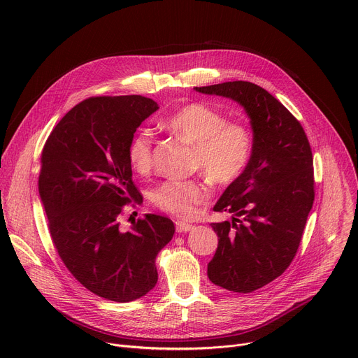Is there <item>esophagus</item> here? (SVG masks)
Returning <instances> with one entry per match:
<instances>
[{"label":"esophagus","instance_id":"obj_1","mask_svg":"<svg viewBox=\"0 0 358 358\" xmlns=\"http://www.w3.org/2000/svg\"><path fill=\"white\" fill-rule=\"evenodd\" d=\"M194 227L191 225V224H188V222H184V221H176V229H177V232H188V231H191Z\"/></svg>","mask_w":358,"mask_h":358}]
</instances>
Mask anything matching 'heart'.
Here are the masks:
<instances>
[{
	"instance_id": "1",
	"label": "heart",
	"mask_w": 358,
	"mask_h": 358,
	"mask_svg": "<svg viewBox=\"0 0 358 358\" xmlns=\"http://www.w3.org/2000/svg\"><path fill=\"white\" fill-rule=\"evenodd\" d=\"M166 127L194 145L192 167L213 182H234L248 167L252 134L238 122H227L220 110L206 103H189L166 119ZM127 159L133 170L147 174L152 169V136L138 130L129 141ZM210 187L201 180H167L151 192V202L169 214L188 218L196 206L210 198Z\"/></svg>"
}]
</instances>
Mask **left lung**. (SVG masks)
<instances>
[{"label": "left lung", "mask_w": 358, "mask_h": 358, "mask_svg": "<svg viewBox=\"0 0 358 358\" xmlns=\"http://www.w3.org/2000/svg\"><path fill=\"white\" fill-rule=\"evenodd\" d=\"M194 89L235 100L250 120L248 167L214 206L232 220L211 224L218 248L207 272L217 286L250 293L280 276L297 252L315 201L312 148L297 119L264 87L235 80Z\"/></svg>", "instance_id": "obj_1"}]
</instances>
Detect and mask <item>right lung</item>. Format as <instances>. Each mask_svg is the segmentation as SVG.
<instances>
[{"label":"right lung","mask_w":358,"mask_h":358,"mask_svg":"<svg viewBox=\"0 0 358 358\" xmlns=\"http://www.w3.org/2000/svg\"><path fill=\"white\" fill-rule=\"evenodd\" d=\"M157 109L138 94L86 99L42 150L39 195L62 262L92 293L119 303L156 286V257L176 231L170 218L156 214L131 222L127 232L120 228L126 203L140 199L127 145Z\"/></svg>","instance_id":"right-lung-1"}]
</instances>
